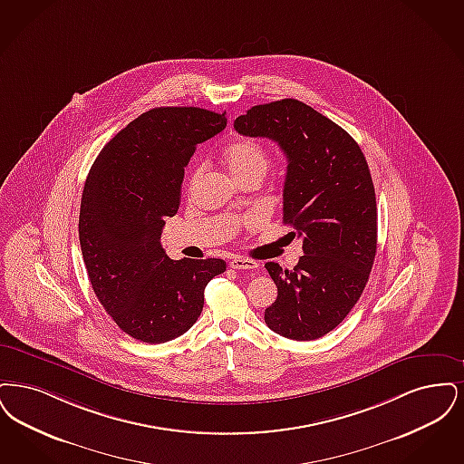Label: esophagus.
I'll return each mask as SVG.
<instances>
[{"instance_id": "34e87169", "label": "esophagus", "mask_w": 464, "mask_h": 464, "mask_svg": "<svg viewBox=\"0 0 464 464\" xmlns=\"http://www.w3.org/2000/svg\"><path fill=\"white\" fill-rule=\"evenodd\" d=\"M228 265H230V268H236V270H256L260 266L258 262L249 260V258H242V256L232 258Z\"/></svg>"}]
</instances>
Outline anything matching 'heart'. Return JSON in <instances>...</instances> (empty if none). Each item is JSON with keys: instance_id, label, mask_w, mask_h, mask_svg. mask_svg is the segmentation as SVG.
Returning <instances> with one entry per match:
<instances>
[{"instance_id": "heart-1", "label": "heart", "mask_w": 464, "mask_h": 464, "mask_svg": "<svg viewBox=\"0 0 464 464\" xmlns=\"http://www.w3.org/2000/svg\"><path fill=\"white\" fill-rule=\"evenodd\" d=\"M223 162L230 175L237 181L258 177L262 179L268 168V154L262 143L251 139H239L230 141L222 152ZM199 175V168L194 169L192 180Z\"/></svg>"}]
</instances>
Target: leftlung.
I'll use <instances>...</instances> for the list:
<instances>
[{"instance_id":"obj_1","label":"left lung","mask_w":464,"mask_h":464,"mask_svg":"<svg viewBox=\"0 0 464 464\" xmlns=\"http://www.w3.org/2000/svg\"><path fill=\"white\" fill-rule=\"evenodd\" d=\"M234 128L283 149L284 223L303 237L304 255L293 270L265 263L277 285L265 323L289 340H317L359 302L374 263L378 211L369 166L342 126L295 99L255 105Z\"/></svg>"}]
</instances>
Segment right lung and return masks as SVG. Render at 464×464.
Returning a JSON list of instances; mask_svg holds the SVG:
<instances>
[{"label":"right lung","instance_id":"obj_1","mask_svg":"<svg viewBox=\"0 0 464 464\" xmlns=\"http://www.w3.org/2000/svg\"><path fill=\"white\" fill-rule=\"evenodd\" d=\"M227 126L225 112L156 107L109 141L82 188L80 242L88 279L105 312L139 342L187 333L204 304V287L223 274L218 258L169 260L164 218L179 211L185 166Z\"/></svg>","mask_w":464,"mask_h":464}]
</instances>
